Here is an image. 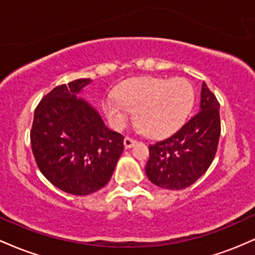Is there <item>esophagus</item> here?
Segmentation results:
<instances>
[{"label":"esophagus","instance_id":"esophagus-1","mask_svg":"<svg viewBox=\"0 0 255 255\" xmlns=\"http://www.w3.org/2000/svg\"><path fill=\"white\" fill-rule=\"evenodd\" d=\"M124 144H125V147L126 148H130V147H133V146L136 144V140L133 139V137L126 136L125 140H124Z\"/></svg>","mask_w":255,"mask_h":255}]
</instances>
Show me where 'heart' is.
Wrapping results in <instances>:
<instances>
[{"instance_id": "obj_1", "label": "heart", "mask_w": 255, "mask_h": 255, "mask_svg": "<svg viewBox=\"0 0 255 255\" xmlns=\"http://www.w3.org/2000/svg\"><path fill=\"white\" fill-rule=\"evenodd\" d=\"M195 92L184 78H135L116 90V97L104 101L110 124L122 129L128 122V110L148 135L168 136L180 129L193 109Z\"/></svg>"}]
</instances>
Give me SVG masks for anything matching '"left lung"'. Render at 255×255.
Wrapping results in <instances>:
<instances>
[{"instance_id": "8db88e82", "label": "left lung", "mask_w": 255, "mask_h": 255, "mask_svg": "<svg viewBox=\"0 0 255 255\" xmlns=\"http://www.w3.org/2000/svg\"><path fill=\"white\" fill-rule=\"evenodd\" d=\"M200 110L171 136L148 146V180L160 188L183 189L211 165L221 135L219 103L203 83Z\"/></svg>"}]
</instances>
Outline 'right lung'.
<instances>
[{
  "mask_svg": "<svg viewBox=\"0 0 255 255\" xmlns=\"http://www.w3.org/2000/svg\"><path fill=\"white\" fill-rule=\"evenodd\" d=\"M91 79L60 85L34 110L31 146L49 182L73 195H87L109 182L124 151V135L109 129L98 111L78 98Z\"/></svg>",
  "mask_w": 255,
  "mask_h": 255,
  "instance_id": "add662e5",
  "label": "right lung"
}]
</instances>
